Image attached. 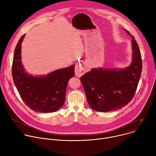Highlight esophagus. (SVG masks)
<instances>
[{"label":"esophagus","instance_id":"1","mask_svg":"<svg viewBox=\"0 0 156 156\" xmlns=\"http://www.w3.org/2000/svg\"><path fill=\"white\" fill-rule=\"evenodd\" d=\"M85 73L84 69L79 65H77L76 66V71H75V74L77 77H80Z\"/></svg>","mask_w":156,"mask_h":156}]
</instances>
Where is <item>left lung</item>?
<instances>
[{
    "label": "left lung",
    "instance_id": "obj_1",
    "mask_svg": "<svg viewBox=\"0 0 156 156\" xmlns=\"http://www.w3.org/2000/svg\"><path fill=\"white\" fill-rule=\"evenodd\" d=\"M129 35V31L125 30ZM132 62L125 69H92L80 77L89 106L108 112L122 108L133 98L142 72L140 50L131 36Z\"/></svg>",
    "mask_w": 156,
    "mask_h": 156
}]
</instances>
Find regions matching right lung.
Segmentation results:
<instances>
[{
    "instance_id": "obj_1",
    "label": "right lung",
    "mask_w": 156,
    "mask_h": 156,
    "mask_svg": "<svg viewBox=\"0 0 156 156\" xmlns=\"http://www.w3.org/2000/svg\"><path fill=\"white\" fill-rule=\"evenodd\" d=\"M22 36L13 54L12 77L15 87L25 104L34 112L51 113L64 105L67 85L74 76V66L57 69L46 76H33L25 72L21 61Z\"/></svg>"
}]
</instances>
